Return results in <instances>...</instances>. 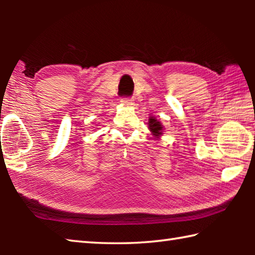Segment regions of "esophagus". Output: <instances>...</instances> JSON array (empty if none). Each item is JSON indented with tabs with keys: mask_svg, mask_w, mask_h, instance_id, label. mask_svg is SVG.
Here are the masks:
<instances>
[{
	"mask_svg": "<svg viewBox=\"0 0 255 255\" xmlns=\"http://www.w3.org/2000/svg\"><path fill=\"white\" fill-rule=\"evenodd\" d=\"M133 100L131 98H123L122 99V102L124 103V105H126V106H131L132 105V102Z\"/></svg>",
	"mask_w": 255,
	"mask_h": 255,
	"instance_id": "1",
	"label": "esophagus"
}]
</instances>
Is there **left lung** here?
<instances>
[{
    "mask_svg": "<svg viewBox=\"0 0 255 255\" xmlns=\"http://www.w3.org/2000/svg\"><path fill=\"white\" fill-rule=\"evenodd\" d=\"M147 124H148L149 130L152 131V135H153L155 138H158L159 136H162V133H163V126H162V124L159 123L156 118L152 117V116H150Z\"/></svg>",
    "mask_w": 255,
    "mask_h": 255,
    "instance_id": "obj_1",
    "label": "left lung"
}]
</instances>
